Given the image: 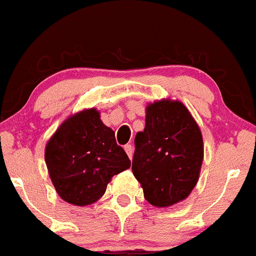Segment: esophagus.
Masks as SVG:
<instances>
[{
    "label": "esophagus",
    "instance_id": "obj_1",
    "mask_svg": "<svg viewBox=\"0 0 256 256\" xmlns=\"http://www.w3.org/2000/svg\"><path fill=\"white\" fill-rule=\"evenodd\" d=\"M125 152L126 153H128V158H132V145L131 144H128V145H125Z\"/></svg>",
    "mask_w": 256,
    "mask_h": 256
}]
</instances>
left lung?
<instances>
[{
    "label": "left lung",
    "mask_w": 256,
    "mask_h": 256,
    "mask_svg": "<svg viewBox=\"0 0 256 256\" xmlns=\"http://www.w3.org/2000/svg\"><path fill=\"white\" fill-rule=\"evenodd\" d=\"M202 158V132L182 103L162 100L146 107L131 168L152 206L163 208L186 199L199 180Z\"/></svg>",
    "instance_id": "8db88e82"
}]
</instances>
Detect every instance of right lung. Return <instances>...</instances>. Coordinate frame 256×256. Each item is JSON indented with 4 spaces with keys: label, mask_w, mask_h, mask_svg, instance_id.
I'll return each mask as SVG.
<instances>
[{
    "label": "right lung",
    "mask_w": 256,
    "mask_h": 256,
    "mask_svg": "<svg viewBox=\"0 0 256 256\" xmlns=\"http://www.w3.org/2000/svg\"><path fill=\"white\" fill-rule=\"evenodd\" d=\"M44 160L57 194L78 206L96 202L112 177L131 166L114 131L102 122L96 108L78 112L60 125L46 145Z\"/></svg>",
    "instance_id": "obj_1"
}]
</instances>
